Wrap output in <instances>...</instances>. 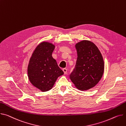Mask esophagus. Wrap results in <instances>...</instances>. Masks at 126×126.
Returning <instances> with one entry per match:
<instances>
[{
	"mask_svg": "<svg viewBox=\"0 0 126 126\" xmlns=\"http://www.w3.org/2000/svg\"><path fill=\"white\" fill-rule=\"evenodd\" d=\"M63 71L64 73V74H66L67 73V69L66 68H63Z\"/></svg>",
	"mask_w": 126,
	"mask_h": 126,
	"instance_id": "esophagus-1",
	"label": "esophagus"
}]
</instances>
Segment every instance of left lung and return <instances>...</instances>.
<instances>
[{"mask_svg":"<svg viewBox=\"0 0 126 126\" xmlns=\"http://www.w3.org/2000/svg\"><path fill=\"white\" fill-rule=\"evenodd\" d=\"M75 47L78 58L70 78L77 89L88 90L95 87L103 76V58L98 47L90 40L80 41Z\"/></svg>","mask_w":126,"mask_h":126,"instance_id":"1","label":"left lung"}]
</instances>
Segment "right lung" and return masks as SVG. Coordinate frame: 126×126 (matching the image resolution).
I'll list each match as a JSON object with an SVG mask.
<instances>
[{"label":"right lung","mask_w":126,"mask_h":126,"mask_svg":"<svg viewBox=\"0 0 126 126\" xmlns=\"http://www.w3.org/2000/svg\"><path fill=\"white\" fill-rule=\"evenodd\" d=\"M55 46L47 41L40 43L33 51L27 68L31 84L42 92L51 90L63 71L53 58Z\"/></svg>","instance_id":"add662e5"}]
</instances>
